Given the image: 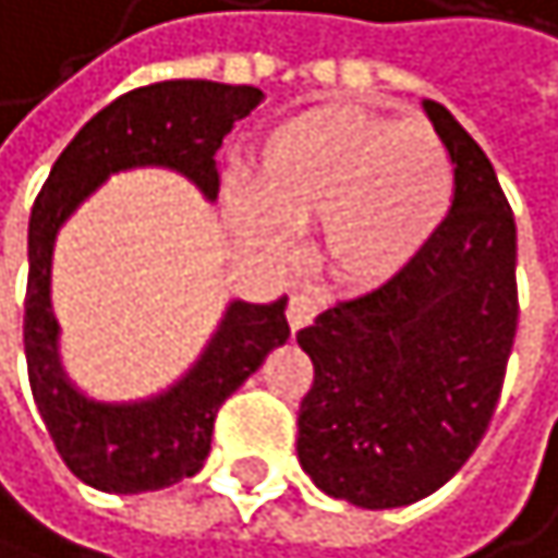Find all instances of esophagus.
Returning a JSON list of instances; mask_svg holds the SVG:
<instances>
[{
  "label": "esophagus",
  "mask_w": 558,
  "mask_h": 558,
  "mask_svg": "<svg viewBox=\"0 0 558 558\" xmlns=\"http://www.w3.org/2000/svg\"><path fill=\"white\" fill-rule=\"evenodd\" d=\"M314 317H317V301H314V298L294 294V298L288 301V324H291V330H304Z\"/></svg>",
  "instance_id": "esophagus-1"
}]
</instances>
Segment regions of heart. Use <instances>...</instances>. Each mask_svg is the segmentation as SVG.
<instances>
[{
	"label": "heart",
	"instance_id": "heart-1",
	"mask_svg": "<svg viewBox=\"0 0 558 558\" xmlns=\"http://www.w3.org/2000/svg\"><path fill=\"white\" fill-rule=\"evenodd\" d=\"M246 198L225 211L238 238L281 254L288 231L320 221V257L343 284L399 274L438 231L454 192L448 149L425 123L327 104L274 123L244 162Z\"/></svg>",
	"mask_w": 558,
	"mask_h": 558
}]
</instances>
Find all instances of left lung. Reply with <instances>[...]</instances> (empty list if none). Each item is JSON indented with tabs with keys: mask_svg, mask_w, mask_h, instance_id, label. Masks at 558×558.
<instances>
[{
	"mask_svg": "<svg viewBox=\"0 0 558 558\" xmlns=\"http://www.w3.org/2000/svg\"><path fill=\"white\" fill-rule=\"evenodd\" d=\"M454 198L428 244L389 281L298 333L314 386L298 458L347 504L389 510L445 487L481 445L517 337V221L487 153L425 100Z\"/></svg>",
	"mask_w": 558,
	"mask_h": 558,
	"instance_id": "8db88e82",
	"label": "left lung"
}]
</instances>
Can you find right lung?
I'll list each match as a JSON object with an SVG mask.
<instances>
[{"label": "right lung", "mask_w": 558, "mask_h": 558, "mask_svg": "<svg viewBox=\"0 0 558 558\" xmlns=\"http://www.w3.org/2000/svg\"><path fill=\"white\" fill-rule=\"evenodd\" d=\"M264 94L247 84L159 81L136 87L64 146L28 218L25 363L38 415L71 474L107 494H143L202 471L221 402L291 337L284 307L231 301L198 363L166 392L143 402H94L77 392L58 360L51 314V251L58 228L110 172L166 166L192 179L211 202L218 195L215 149L234 120Z\"/></svg>", "instance_id": "obj_1"}]
</instances>
